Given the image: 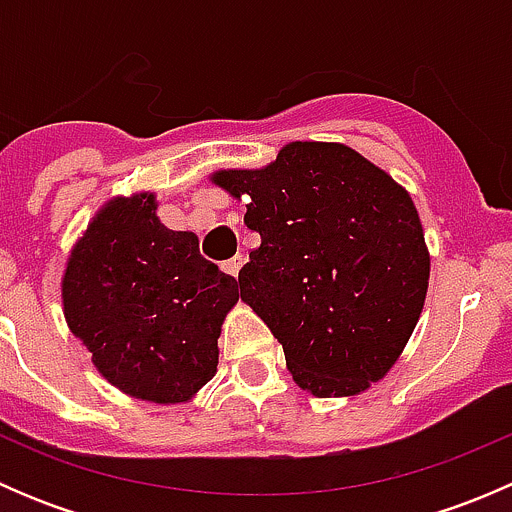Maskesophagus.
Here are the masks:
<instances>
[{
  "label": "esophagus",
  "instance_id": "1",
  "mask_svg": "<svg viewBox=\"0 0 512 512\" xmlns=\"http://www.w3.org/2000/svg\"><path fill=\"white\" fill-rule=\"evenodd\" d=\"M242 262H245V257H242V255H235V257H232V260L223 262V270H225L227 275H230V277H237V275H240Z\"/></svg>",
  "mask_w": 512,
  "mask_h": 512
}]
</instances>
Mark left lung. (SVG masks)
I'll use <instances>...</instances> for the list:
<instances>
[{"mask_svg":"<svg viewBox=\"0 0 512 512\" xmlns=\"http://www.w3.org/2000/svg\"><path fill=\"white\" fill-rule=\"evenodd\" d=\"M245 200L260 247L240 297L285 349L299 389L354 396L384 379L426 302L418 210L386 170L344 143H287L265 168L210 175Z\"/></svg>","mask_w":512,"mask_h":512,"instance_id":"8db88e82","label":"left lung"}]
</instances>
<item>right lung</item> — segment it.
<instances>
[{
	"label": "right lung",
	"instance_id": "obj_1",
	"mask_svg": "<svg viewBox=\"0 0 512 512\" xmlns=\"http://www.w3.org/2000/svg\"><path fill=\"white\" fill-rule=\"evenodd\" d=\"M153 193L113 198L71 250L64 317L106 381L153 404L190 401L218 371L235 277L200 255L198 235L168 230Z\"/></svg>",
	"mask_w": 512,
	"mask_h": 512
}]
</instances>
